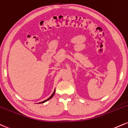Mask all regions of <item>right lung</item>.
Listing matches in <instances>:
<instances>
[{
  "label": "right lung",
  "instance_id": "1",
  "mask_svg": "<svg viewBox=\"0 0 128 128\" xmlns=\"http://www.w3.org/2000/svg\"><path fill=\"white\" fill-rule=\"evenodd\" d=\"M55 90H54V92H53V94H52V95H51V96H50V97H49V98H48V99H47V100H44V101H42V102H40V103H44V102H46V101H48V100H50V98H52V97H53V96H54V94H55Z\"/></svg>",
  "mask_w": 128,
  "mask_h": 128
}]
</instances>
